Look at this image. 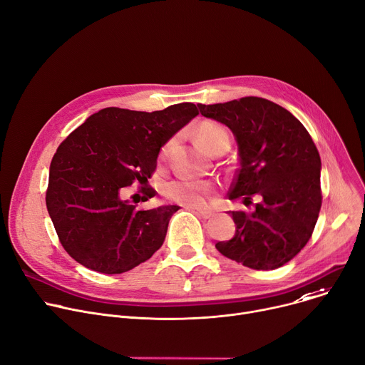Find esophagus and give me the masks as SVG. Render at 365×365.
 Returning <instances> with one entry per match:
<instances>
[{
	"label": "esophagus",
	"mask_w": 365,
	"mask_h": 365,
	"mask_svg": "<svg viewBox=\"0 0 365 365\" xmlns=\"http://www.w3.org/2000/svg\"><path fill=\"white\" fill-rule=\"evenodd\" d=\"M195 211H196V214H197V215L202 217V218H210V217L212 215V212H211V211H208V210H202V208H196Z\"/></svg>",
	"instance_id": "obj_1"
}]
</instances>
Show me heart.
I'll list each match as a JSON object with an SVG mask.
<instances>
[{
  "label": "heart",
  "mask_w": 365,
  "mask_h": 365,
  "mask_svg": "<svg viewBox=\"0 0 365 365\" xmlns=\"http://www.w3.org/2000/svg\"><path fill=\"white\" fill-rule=\"evenodd\" d=\"M195 135L197 143L210 153H214L222 144H230L225 129L214 122H202L197 125ZM211 189L212 185L208 182L176 179L164 183L161 192L172 202L180 204L183 207L197 208L207 204V197Z\"/></svg>",
  "instance_id": "b5f03b06"
}]
</instances>
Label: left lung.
<instances>
[{"label": "left lung", "instance_id": "obj_1", "mask_svg": "<svg viewBox=\"0 0 365 365\" xmlns=\"http://www.w3.org/2000/svg\"><path fill=\"white\" fill-rule=\"evenodd\" d=\"M197 108L236 138L240 169L228 200L249 205L253 195L260 197L250 212L230 211L236 235L218 242L217 250L256 271L282 267L307 245L322 205V161L312 137L292 113L267 98Z\"/></svg>", "mask_w": 365, "mask_h": 365}]
</instances>
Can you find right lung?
<instances>
[{"instance_id":"1","label":"right lung","mask_w":365,"mask_h":365,"mask_svg":"<svg viewBox=\"0 0 365 365\" xmlns=\"http://www.w3.org/2000/svg\"><path fill=\"white\" fill-rule=\"evenodd\" d=\"M196 115L193 103L155 112L105 108L62 141L49 168L46 207L73 259L113 275L138 267L161 247L179 207L140 211L122 200V189L148 183L161 147ZM143 192L144 201L155 195Z\"/></svg>"}]
</instances>
